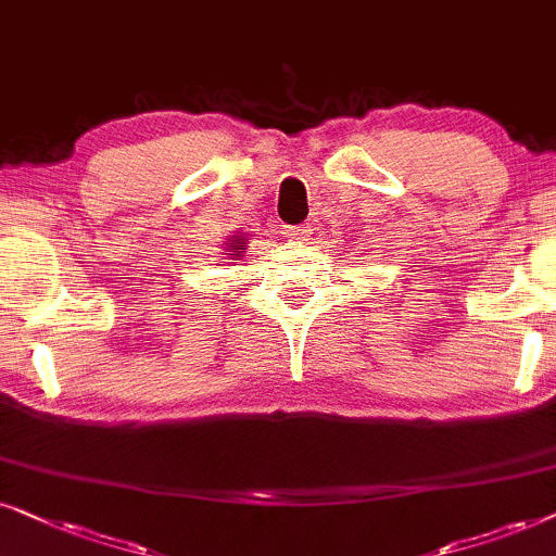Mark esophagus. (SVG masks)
I'll list each match as a JSON object with an SVG mask.
<instances>
[{
	"instance_id": "obj_1",
	"label": "esophagus",
	"mask_w": 556,
	"mask_h": 556,
	"mask_svg": "<svg viewBox=\"0 0 556 556\" xmlns=\"http://www.w3.org/2000/svg\"><path fill=\"white\" fill-rule=\"evenodd\" d=\"M309 231H313V226H307V224H298V226H287V239L290 241H305L307 236H309Z\"/></svg>"
}]
</instances>
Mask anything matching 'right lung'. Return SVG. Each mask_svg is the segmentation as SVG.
Returning a JSON list of instances; mask_svg holds the SVG:
<instances>
[{"instance_id":"obj_1","label":"right lung","mask_w":556,"mask_h":556,"mask_svg":"<svg viewBox=\"0 0 556 556\" xmlns=\"http://www.w3.org/2000/svg\"><path fill=\"white\" fill-rule=\"evenodd\" d=\"M243 241H247V239H243V236H233V243H236V247H231V256H233V258H236V256H241V251H239V249H241V243H243Z\"/></svg>"}]
</instances>
